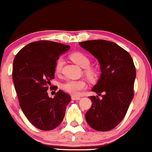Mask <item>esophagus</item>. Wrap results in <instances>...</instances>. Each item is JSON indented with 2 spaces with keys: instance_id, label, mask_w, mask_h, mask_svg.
<instances>
[{
  "instance_id": "34e87169",
  "label": "esophagus",
  "mask_w": 152,
  "mask_h": 152,
  "mask_svg": "<svg viewBox=\"0 0 152 152\" xmlns=\"http://www.w3.org/2000/svg\"><path fill=\"white\" fill-rule=\"evenodd\" d=\"M72 99L73 100H80L81 99L80 96H72Z\"/></svg>"
}]
</instances>
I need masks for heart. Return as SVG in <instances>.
Returning a JSON list of instances; mask_svg holds the SVG:
<instances>
[{
  "label": "heart",
  "mask_w": 152,
  "mask_h": 152,
  "mask_svg": "<svg viewBox=\"0 0 152 152\" xmlns=\"http://www.w3.org/2000/svg\"><path fill=\"white\" fill-rule=\"evenodd\" d=\"M70 58L80 67L84 68V74L89 80H94L97 77V68L90 66L91 58L86 54L81 52H76L70 56ZM64 63V61L62 57L58 58L56 61V66H55V71L56 74H60L61 72ZM61 88L66 93L75 96V95L79 94L80 92L86 88L87 84L83 80H69L62 84Z\"/></svg>",
  "instance_id": "obj_1"
}]
</instances>
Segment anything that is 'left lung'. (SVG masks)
I'll return each mask as SVG.
<instances>
[{"label": "left lung", "instance_id": "left-lung-1", "mask_svg": "<svg viewBox=\"0 0 152 152\" xmlns=\"http://www.w3.org/2000/svg\"><path fill=\"white\" fill-rule=\"evenodd\" d=\"M79 45L98 59L102 72L92 91L99 96L102 93V98L90 96L92 104L86 120L95 130H111L122 121L133 99L136 77L133 60L127 51L113 42L88 40Z\"/></svg>", "mask_w": 152, "mask_h": 152}]
</instances>
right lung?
Returning a JSON list of instances; mask_svg holds the SVG:
<instances>
[{
	"mask_svg": "<svg viewBox=\"0 0 152 152\" xmlns=\"http://www.w3.org/2000/svg\"><path fill=\"white\" fill-rule=\"evenodd\" d=\"M69 45L40 40L20 50L13 62L12 78L20 106L28 121L39 129L52 130L63 121L69 94L59 90L54 98L49 97L48 89L55 78V66L61 54Z\"/></svg>",
	"mask_w": 152,
	"mask_h": 152,
	"instance_id": "obj_1",
	"label": "right lung"
}]
</instances>
